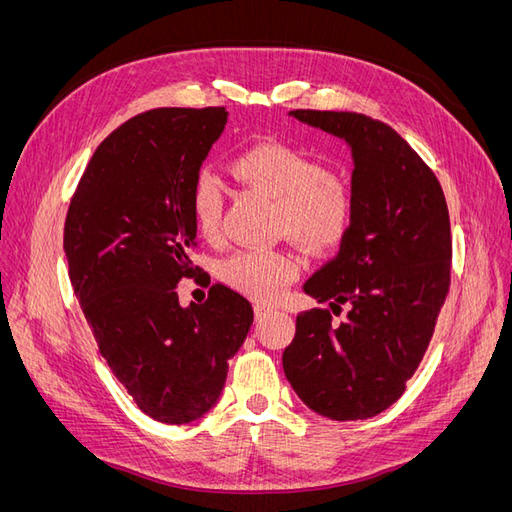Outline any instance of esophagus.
Returning a JSON list of instances; mask_svg holds the SVG:
<instances>
[{
  "label": "esophagus",
  "mask_w": 512,
  "mask_h": 512,
  "mask_svg": "<svg viewBox=\"0 0 512 512\" xmlns=\"http://www.w3.org/2000/svg\"><path fill=\"white\" fill-rule=\"evenodd\" d=\"M271 312H273V305H267V303H256V307H254L256 320H262L265 316H269Z\"/></svg>",
  "instance_id": "obj_1"
}]
</instances>
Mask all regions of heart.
Returning a JSON list of instances; mask_svg holds the SVG:
<instances>
[{"label": "heart", "instance_id": "heart-1", "mask_svg": "<svg viewBox=\"0 0 512 512\" xmlns=\"http://www.w3.org/2000/svg\"><path fill=\"white\" fill-rule=\"evenodd\" d=\"M241 183L275 203L277 224L309 252H329L342 243L352 226L354 205L344 181L329 175L318 160L284 143H260L230 162ZM192 218L200 235H220L222 194L207 173L190 192ZM301 262L286 250H241L220 267L222 280L245 297L275 301L299 277Z\"/></svg>", "mask_w": 512, "mask_h": 512}]
</instances>
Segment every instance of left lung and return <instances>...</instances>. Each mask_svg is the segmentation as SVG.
I'll use <instances>...</instances> for the list:
<instances>
[{"instance_id": "obj_1", "label": "left lung", "mask_w": 512, "mask_h": 512, "mask_svg": "<svg viewBox=\"0 0 512 512\" xmlns=\"http://www.w3.org/2000/svg\"><path fill=\"white\" fill-rule=\"evenodd\" d=\"M352 153V226L339 254L303 284L331 309L297 316L284 374L303 404L333 421L389 408L431 342L451 286V222L436 175L391 126L359 113L290 111ZM342 309V307H339Z\"/></svg>"}]
</instances>
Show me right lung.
<instances>
[{"label":"right lung","instance_id":"add662e5","mask_svg":"<svg viewBox=\"0 0 512 512\" xmlns=\"http://www.w3.org/2000/svg\"><path fill=\"white\" fill-rule=\"evenodd\" d=\"M228 121L218 108H156L108 134L68 209V275L100 354L147 416L185 425L222 395L254 309L215 284L181 307L194 275L190 192ZM198 269V267H196Z\"/></svg>","mask_w":512,"mask_h":512}]
</instances>
